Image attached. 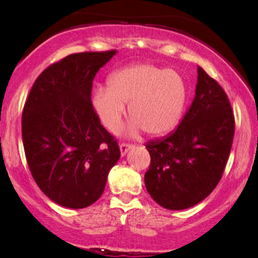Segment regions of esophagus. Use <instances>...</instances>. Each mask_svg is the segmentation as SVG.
<instances>
[{"mask_svg": "<svg viewBox=\"0 0 258 258\" xmlns=\"http://www.w3.org/2000/svg\"><path fill=\"white\" fill-rule=\"evenodd\" d=\"M135 146L133 144H130V143H121L120 144V152H121V155H125V154L128 152L131 148H133Z\"/></svg>", "mask_w": 258, "mask_h": 258, "instance_id": "esophagus-1", "label": "esophagus"}]
</instances>
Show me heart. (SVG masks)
<instances>
[{
	"mask_svg": "<svg viewBox=\"0 0 258 258\" xmlns=\"http://www.w3.org/2000/svg\"><path fill=\"white\" fill-rule=\"evenodd\" d=\"M186 100L184 80L173 70L135 64L114 73L108 88L94 92L93 106L106 130L120 128L128 104L133 128L159 137L178 125Z\"/></svg>",
	"mask_w": 258,
	"mask_h": 258,
	"instance_id": "heart-1",
	"label": "heart"
}]
</instances>
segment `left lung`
<instances>
[{
	"mask_svg": "<svg viewBox=\"0 0 258 258\" xmlns=\"http://www.w3.org/2000/svg\"><path fill=\"white\" fill-rule=\"evenodd\" d=\"M235 120L227 93L198 67L193 103L178 127L147 142L148 193L168 210H184L211 194L226 168Z\"/></svg>",
	"mask_w": 258,
	"mask_h": 258,
	"instance_id": "obj_1",
	"label": "left lung"
}]
</instances>
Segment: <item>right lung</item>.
I'll list each match as a JSON object with an SVG mask.
<instances>
[{"mask_svg": "<svg viewBox=\"0 0 258 258\" xmlns=\"http://www.w3.org/2000/svg\"><path fill=\"white\" fill-rule=\"evenodd\" d=\"M115 53H74L51 64L25 100L22 136L29 170L58 205L84 209L96 203L120 159L117 141L91 102L92 81Z\"/></svg>", "mask_w": 258, "mask_h": 258, "instance_id": "add662e5", "label": "right lung"}]
</instances>
